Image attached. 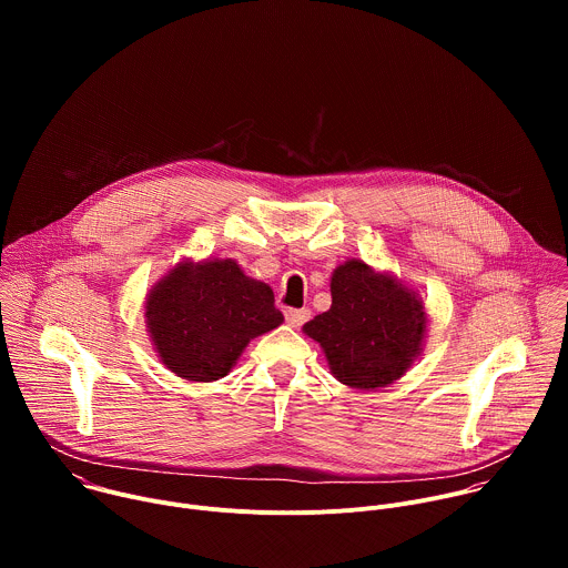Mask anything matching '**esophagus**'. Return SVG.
I'll return each mask as SVG.
<instances>
[{"mask_svg":"<svg viewBox=\"0 0 568 568\" xmlns=\"http://www.w3.org/2000/svg\"><path fill=\"white\" fill-rule=\"evenodd\" d=\"M310 318V310H305V307H301V310H285V321L290 323L292 328H301L303 323Z\"/></svg>","mask_w":568,"mask_h":568,"instance_id":"obj_1","label":"esophagus"}]
</instances>
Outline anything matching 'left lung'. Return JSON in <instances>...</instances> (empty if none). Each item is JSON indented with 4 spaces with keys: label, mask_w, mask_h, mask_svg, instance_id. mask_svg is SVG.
<instances>
[{
    "label": "left lung",
    "mask_w": 568,
    "mask_h": 568,
    "mask_svg": "<svg viewBox=\"0 0 568 568\" xmlns=\"http://www.w3.org/2000/svg\"><path fill=\"white\" fill-rule=\"evenodd\" d=\"M333 305L303 326L335 379L355 390H377L420 357L429 314L418 290L388 270L348 258L331 276Z\"/></svg>",
    "instance_id": "8db88e82"
}]
</instances>
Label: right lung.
<instances>
[{
	"instance_id": "obj_1",
	"label": "right lung",
	"mask_w": 568,
	"mask_h": 568,
	"mask_svg": "<svg viewBox=\"0 0 568 568\" xmlns=\"http://www.w3.org/2000/svg\"><path fill=\"white\" fill-rule=\"evenodd\" d=\"M143 318L159 362L189 382L229 375L252 339L283 323L272 287L233 258H182L148 290Z\"/></svg>"
}]
</instances>
